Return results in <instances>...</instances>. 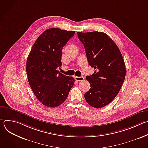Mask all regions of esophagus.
<instances>
[{"label":"esophagus","instance_id":"34e87169","mask_svg":"<svg viewBox=\"0 0 148 148\" xmlns=\"http://www.w3.org/2000/svg\"><path fill=\"white\" fill-rule=\"evenodd\" d=\"M74 78L76 81H82L84 80V77H77V76H75L74 77Z\"/></svg>","mask_w":148,"mask_h":148}]
</instances>
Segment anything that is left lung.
Listing matches in <instances>:
<instances>
[{
	"instance_id": "1",
	"label": "left lung",
	"mask_w": 148,
	"mask_h": 148,
	"mask_svg": "<svg viewBox=\"0 0 148 148\" xmlns=\"http://www.w3.org/2000/svg\"><path fill=\"white\" fill-rule=\"evenodd\" d=\"M89 65L95 71L86 79L90 89L84 94L87 102L96 108L106 106L118 95L124 81L126 69L121 53L108 35L103 32H78Z\"/></svg>"
}]
</instances>
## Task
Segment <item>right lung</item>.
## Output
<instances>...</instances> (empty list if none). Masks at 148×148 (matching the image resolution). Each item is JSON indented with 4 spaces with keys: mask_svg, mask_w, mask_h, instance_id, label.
<instances>
[{
    "mask_svg": "<svg viewBox=\"0 0 148 148\" xmlns=\"http://www.w3.org/2000/svg\"><path fill=\"white\" fill-rule=\"evenodd\" d=\"M74 31L50 28L36 40L28 56L26 72L29 85L38 101L54 108L64 102L74 84L73 77L57 70L61 67L62 49Z\"/></svg>",
    "mask_w": 148,
    "mask_h": 148,
    "instance_id": "1",
    "label": "right lung"
}]
</instances>
